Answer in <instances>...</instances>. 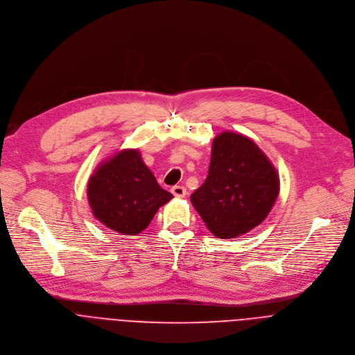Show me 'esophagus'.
Masks as SVG:
<instances>
[{
  "mask_svg": "<svg viewBox=\"0 0 355 355\" xmlns=\"http://www.w3.org/2000/svg\"><path fill=\"white\" fill-rule=\"evenodd\" d=\"M171 191L173 193V196L175 197H184L186 196V187H183V186H173L172 189H171Z\"/></svg>",
  "mask_w": 355,
  "mask_h": 355,
  "instance_id": "1",
  "label": "esophagus"
}]
</instances>
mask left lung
<instances>
[{"instance_id": "1", "label": "left lung", "mask_w": 355, "mask_h": 355, "mask_svg": "<svg viewBox=\"0 0 355 355\" xmlns=\"http://www.w3.org/2000/svg\"><path fill=\"white\" fill-rule=\"evenodd\" d=\"M278 191V173L264 153L250 138L224 131L212 141L208 176L190 200L205 227L230 239L260 225Z\"/></svg>"}]
</instances>
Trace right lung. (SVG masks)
Masks as SVG:
<instances>
[{
  "instance_id": "right-lung-1",
  "label": "right lung",
  "mask_w": 355,
  "mask_h": 355,
  "mask_svg": "<svg viewBox=\"0 0 355 355\" xmlns=\"http://www.w3.org/2000/svg\"><path fill=\"white\" fill-rule=\"evenodd\" d=\"M87 194L94 217L121 235L143 232L159 207L173 198L138 150H123L103 161L91 175Z\"/></svg>"
}]
</instances>
